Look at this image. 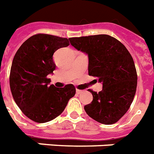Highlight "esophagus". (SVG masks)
I'll use <instances>...</instances> for the list:
<instances>
[{
  "mask_svg": "<svg viewBox=\"0 0 154 154\" xmlns=\"http://www.w3.org/2000/svg\"><path fill=\"white\" fill-rule=\"evenodd\" d=\"M76 92H77V94H81L83 92V91H81V90H76Z\"/></svg>",
  "mask_w": 154,
  "mask_h": 154,
  "instance_id": "esophagus-1",
  "label": "esophagus"
}]
</instances>
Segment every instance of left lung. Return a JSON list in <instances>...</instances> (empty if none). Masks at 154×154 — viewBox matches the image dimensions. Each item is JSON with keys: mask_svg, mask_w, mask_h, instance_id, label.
Instances as JSON below:
<instances>
[{"mask_svg": "<svg viewBox=\"0 0 154 154\" xmlns=\"http://www.w3.org/2000/svg\"><path fill=\"white\" fill-rule=\"evenodd\" d=\"M71 45L88 55V73L103 84L99 93L90 90L93 100L84 107L98 122H117L131 104L136 91L137 73L131 55L118 40L109 35L71 37Z\"/></svg>", "mask_w": 154, "mask_h": 154, "instance_id": "obj_1", "label": "left lung"}]
</instances>
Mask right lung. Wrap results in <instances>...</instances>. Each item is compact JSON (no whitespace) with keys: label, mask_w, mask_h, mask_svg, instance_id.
Returning a JSON list of instances; mask_svg holds the SVG:
<instances>
[{"label":"right lung","mask_w":154,"mask_h":154,"mask_svg":"<svg viewBox=\"0 0 154 154\" xmlns=\"http://www.w3.org/2000/svg\"><path fill=\"white\" fill-rule=\"evenodd\" d=\"M68 45L67 38L36 34L25 41L14 57L10 91L20 110L33 122L44 123L57 118L75 95L72 84L57 88L47 77L55 69L54 53Z\"/></svg>","instance_id":"add662e5"}]
</instances>
